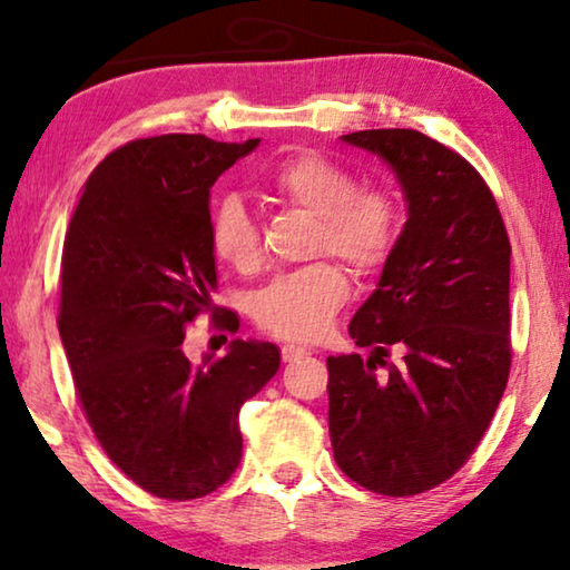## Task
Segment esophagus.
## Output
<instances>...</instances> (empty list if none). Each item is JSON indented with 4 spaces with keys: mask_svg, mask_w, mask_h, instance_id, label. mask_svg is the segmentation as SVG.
<instances>
[{
    "mask_svg": "<svg viewBox=\"0 0 570 570\" xmlns=\"http://www.w3.org/2000/svg\"><path fill=\"white\" fill-rule=\"evenodd\" d=\"M279 353H283L285 363H295V361H301V357H306L308 350L301 347V345H283V347H279Z\"/></svg>",
    "mask_w": 570,
    "mask_h": 570,
    "instance_id": "esophagus-1",
    "label": "esophagus"
}]
</instances>
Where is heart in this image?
I'll list each match as a JSON object with an SVG mask.
<instances>
[{"label":"heart","mask_w":570,"mask_h":570,"mask_svg":"<svg viewBox=\"0 0 570 570\" xmlns=\"http://www.w3.org/2000/svg\"><path fill=\"white\" fill-rule=\"evenodd\" d=\"M279 202L316 217L311 252L334 254L355 275H373L392 259L404 209L384 184H357L340 160L316 150L285 155L264 176ZM213 254L240 275L262 267L259 223L238 197H223L209 217ZM350 283L337 262L322 259L277 275L254 298V318L272 337L311 342L330 330L347 303Z\"/></svg>","instance_id":"b5f03b06"}]
</instances>
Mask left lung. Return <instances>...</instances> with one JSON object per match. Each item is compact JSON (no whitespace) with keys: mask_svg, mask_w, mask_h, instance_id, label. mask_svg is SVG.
<instances>
[{"mask_svg":"<svg viewBox=\"0 0 570 570\" xmlns=\"http://www.w3.org/2000/svg\"><path fill=\"white\" fill-rule=\"evenodd\" d=\"M342 139L394 168L410 217L350 322L371 357H326L334 462L373 493L417 495L462 470L509 381V233L485 178L423 131ZM392 344L405 350L396 366Z\"/></svg>","mask_w":570,"mask_h":570,"instance_id":"left-lung-1","label":"left lung"}]
</instances>
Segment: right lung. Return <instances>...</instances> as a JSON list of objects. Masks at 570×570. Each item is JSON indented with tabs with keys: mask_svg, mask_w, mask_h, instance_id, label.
<instances>
[{
	"mask_svg": "<svg viewBox=\"0 0 570 570\" xmlns=\"http://www.w3.org/2000/svg\"><path fill=\"white\" fill-rule=\"evenodd\" d=\"M259 145L205 135L131 139L92 170L61 254L59 334L108 459L166 501L209 495L240 462L238 412L279 368L272 342L233 340L191 363L186 326L213 314L209 189ZM215 326L236 334L238 316Z\"/></svg>",
	"mask_w": 570,
	"mask_h": 570,
	"instance_id": "obj_1",
	"label": "right lung"
}]
</instances>
